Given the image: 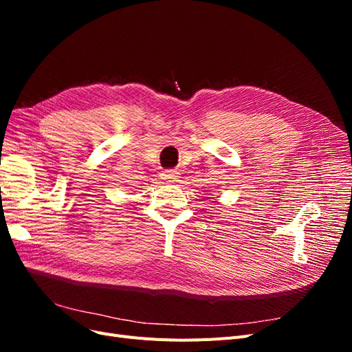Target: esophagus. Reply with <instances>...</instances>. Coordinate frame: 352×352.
Wrapping results in <instances>:
<instances>
[{
	"mask_svg": "<svg viewBox=\"0 0 352 352\" xmlns=\"http://www.w3.org/2000/svg\"><path fill=\"white\" fill-rule=\"evenodd\" d=\"M162 179L166 184H173V182H177L179 173L176 172V170H164V172L162 173Z\"/></svg>",
	"mask_w": 352,
	"mask_h": 352,
	"instance_id": "obj_1",
	"label": "esophagus"
}]
</instances>
